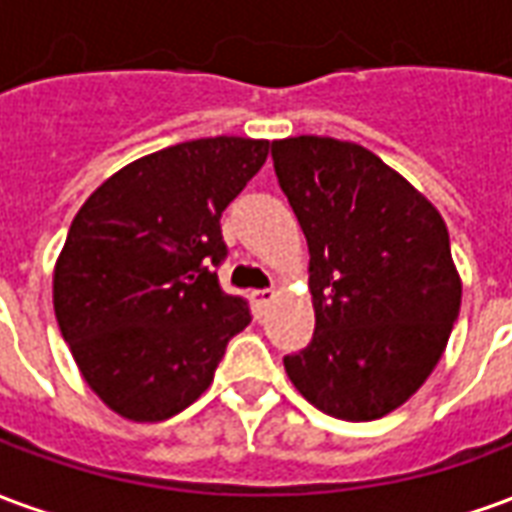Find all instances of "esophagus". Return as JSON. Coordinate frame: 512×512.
<instances>
[{
  "mask_svg": "<svg viewBox=\"0 0 512 512\" xmlns=\"http://www.w3.org/2000/svg\"><path fill=\"white\" fill-rule=\"evenodd\" d=\"M274 296H277V293H274V288L252 290V301H255L257 312H263V310H266L268 304H271V301H274Z\"/></svg>",
  "mask_w": 512,
  "mask_h": 512,
  "instance_id": "esophagus-1",
  "label": "esophagus"
}]
</instances>
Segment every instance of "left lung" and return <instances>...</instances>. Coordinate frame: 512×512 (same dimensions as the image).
<instances>
[{"mask_svg":"<svg viewBox=\"0 0 512 512\" xmlns=\"http://www.w3.org/2000/svg\"><path fill=\"white\" fill-rule=\"evenodd\" d=\"M271 158L310 246L315 307L310 345L285 370L329 417H384L433 373L461 310L447 224L362 145L290 136Z\"/></svg>","mask_w":512,"mask_h":512,"instance_id":"obj_1","label":"left lung"}]
</instances>
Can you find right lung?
Segmentation results:
<instances>
[{
  "mask_svg": "<svg viewBox=\"0 0 512 512\" xmlns=\"http://www.w3.org/2000/svg\"><path fill=\"white\" fill-rule=\"evenodd\" d=\"M268 147L244 136L164 147L101 183L71 222L54 315L84 381L120 417L158 422L191 406L252 321L216 277L219 219Z\"/></svg>",
  "mask_w": 512,
  "mask_h": 512,
  "instance_id": "right-lung-1",
  "label": "right lung"
}]
</instances>
